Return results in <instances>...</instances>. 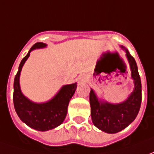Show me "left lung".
<instances>
[{
    "label": "left lung",
    "instance_id": "8db88e82",
    "mask_svg": "<svg viewBox=\"0 0 154 154\" xmlns=\"http://www.w3.org/2000/svg\"><path fill=\"white\" fill-rule=\"evenodd\" d=\"M121 48L125 49L123 46ZM125 50L131 70V77L134 83V88L129 97L121 103L111 104L98 100L92 89L90 91L89 100L92 122L98 129L108 134L119 132L130 125L139 113L142 101L141 80L137 64L129 51Z\"/></svg>",
    "mask_w": 154,
    "mask_h": 154
}]
</instances>
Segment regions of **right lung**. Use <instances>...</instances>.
<instances>
[{"instance_id": "right-lung-1", "label": "right lung", "mask_w": 154, "mask_h": 154, "mask_svg": "<svg viewBox=\"0 0 154 154\" xmlns=\"http://www.w3.org/2000/svg\"><path fill=\"white\" fill-rule=\"evenodd\" d=\"M46 46L47 44L41 42L32 46L27 55L20 62L14 81L13 102L15 111L23 122L38 131L53 129L63 122L67 116L69 101L77 89V83L63 86L50 100L44 103L33 102L23 95L20 87V76L22 67L32 50Z\"/></svg>"}]
</instances>
